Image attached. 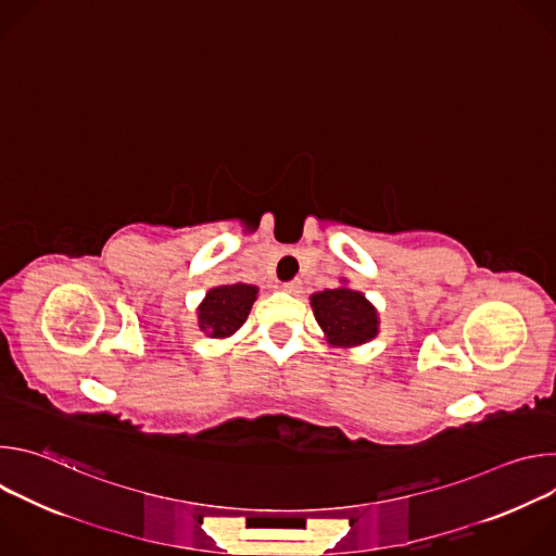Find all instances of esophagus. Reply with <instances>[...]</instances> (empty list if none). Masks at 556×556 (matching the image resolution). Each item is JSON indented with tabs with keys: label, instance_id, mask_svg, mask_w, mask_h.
Returning a JSON list of instances; mask_svg holds the SVG:
<instances>
[{
	"label": "esophagus",
	"instance_id": "34e87169",
	"mask_svg": "<svg viewBox=\"0 0 556 556\" xmlns=\"http://www.w3.org/2000/svg\"><path fill=\"white\" fill-rule=\"evenodd\" d=\"M301 286H303L301 279H292V281H286V283H283V290L290 292V294H299V292H301Z\"/></svg>",
	"mask_w": 556,
	"mask_h": 556
}]
</instances>
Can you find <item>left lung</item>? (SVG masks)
<instances>
[{
	"label": "left lung",
	"instance_id": "obj_1",
	"mask_svg": "<svg viewBox=\"0 0 556 556\" xmlns=\"http://www.w3.org/2000/svg\"><path fill=\"white\" fill-rule=\"evenodd\" d=\"M312 307L330 345L367 343L378 332L376 309L356 290L334 288L312 294Z\"/></svg>",
	"mask_w": 556,
	"mask_h": 556
}]
</instances>
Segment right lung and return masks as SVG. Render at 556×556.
I'll list each match as a JSON object with an SVG mask.
<instances>
[{
  "instance_id": "1",
  "label": "right lung",
  "mask_w": 556,
  "mask_h": 556,
  "mask_svg": "<svg viewBox=\"0 0 556 556\" xmlns=\"http://www.w3.org/2000/svg\"><path fill=\"white\" fill-rule=\"evenodd\" d=\"M255 296L257 288L247 283L219 286L208 290L198 312L200 328L213 339L230 337L235 330L244 326Z\"/></svg>"
}]
</instances>
